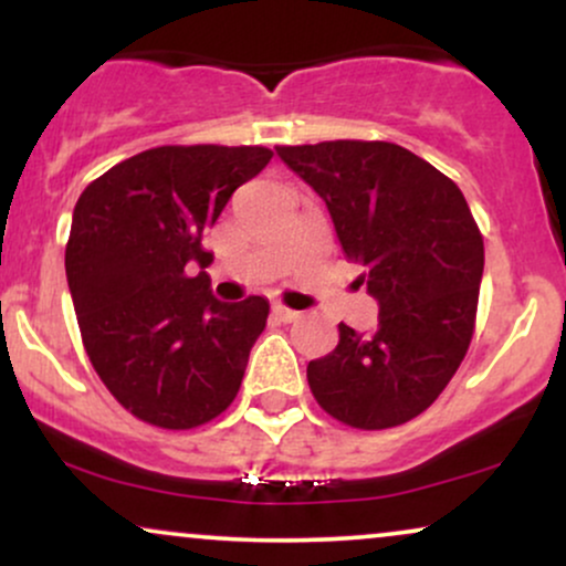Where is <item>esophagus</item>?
Here are the masks:
<instances>
[{
    "label": "esophagus",
    "mask_w": 566,
    "mask_h": 566,
    "mask_svg": "<svg viewBox=\"0 0 566 566\" xmlns=\"http://www.w3.org/2000/svg\"><path fill=\"white\" fill-rule=\"evenodd\" d=\"M271 311H274L276 319H279V322H284V324H290V322H297V319H301V314H297V311H292V308H287V305H282V303H276L274 308H271Z\"/></svg>",
    "instance_id": "34e87169"
}]
</instances>
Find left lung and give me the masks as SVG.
Instances as JSON below:
<instances>
[{"label": "left lung", "instance_id": "1", "mask_svg": "<svg viewBox=\"0 0 566 566\" xmlns=\"http://www.w3.org/2000/svg\"><path fill=\"white\" fill-rule=\"evenodd\" d=\"M327 205L356 282L378 301V327L340 324L333 354L308 361V386L340 423L378 431L437 401L463 361L476 319L484 242L463 191L407 148L382 140L279 146Z\"/></svg>", "mask_w": 566, "mask_h": 566}]
</instances>
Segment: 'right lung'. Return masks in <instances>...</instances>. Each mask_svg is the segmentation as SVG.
I'll list each match as a JSON object with an SVG mask.
<instances>
[{"label": "right lung", "mask_w": 566, "mask_h": 566, "mask_svg": "<svg viewBox=\"0 0 566 566\" xmlns=\"http://www.w3.org/2000/svg\"><path fill=\"white\" fill-rule=\"evenodd\" d=\"M263 146H159L82 191L66 279L84 348L122 407L159 428L218 418L242 386L269 301L212 295L201 247L231 193L269 165Z\"/></svg>", "instance_id": "right-lung-1"}]
</instances>
